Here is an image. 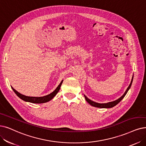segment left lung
Returning a JSON list of instances; mask_svg holds the SVG:
<instances>
[{"mask_svg": "<svg viewBox=\"0 0 146 146\" xmlns=\"http://www.w3.org/2000/svg\"><path fill=\"white\" fill-rule=\"evenodd\" d=\"M132 80H133V77H132V81L131 82L129 86V87H127V90H126V92H125L124 94L123 95V96H121L120 98H119L118 100H115L114 101H113V102H108V103H106V104H100V103H97V102H93L92 101H91L90 100H89V99L87 98L85 95H84V98L86 99V101L88 102L90 105H91L92 106H93V107H98V108H112L113 107H114L115 106H116L117 104H119L121 100L122 99H123L125 95H126V93L127 92V91L129 90V89H130V87L131 86V84H132Z\"/></svg>", "mask_w": 146, "mask_h": 146, "instance_id": "8db88e82", "label": "left lung"}]
</instances>
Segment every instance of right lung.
<instances>
[{
    "label": "right lung",
    "mask_w": 146,
    "mask_h": 146,
    "mask_svg": "<svg viewBox=\"0 0 146 146\" xmlns=\"http://www.w3.org/2000/svg\"><path fill=\"white\" fill-rule=\"evenodd\" d=\"M62 83H63V80L61 81L60 84L57 86V87L54 91H53L51 93H50V94H49L48 95H46V96H42V97H31V96H27L25 95H23L21 94V93H20L19 92H17V90H15L13 87H12L13 90L15 93V94L18 96L20 99H21L22 100L26 101V102L35 103V104H42V103H45V102L50 101L56 95V94L58 93V92L59 91V90L60 89V86H61Z\"/></svg>",
    "instance_id": "right-lung-1"
}]
</instances>
